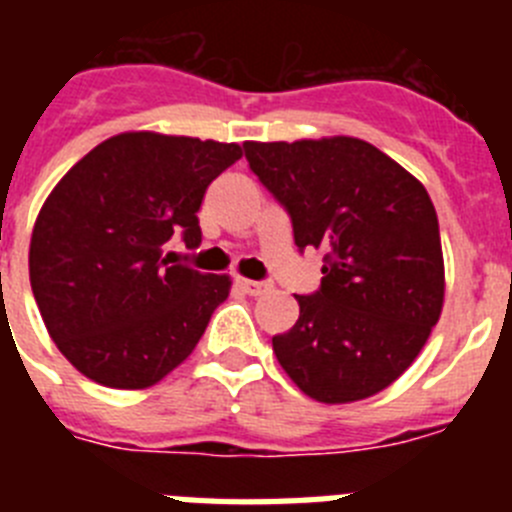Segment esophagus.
<instances>
[{"mask_svg": "<svg viewBox=\"0 0 512 512\" xmlns=\"http://www.w3.org/2000/svg\"><path fill=\"white\" fill-rule=\"evenodd\" d=\"M235 284H238V287H241L243 292L251 297H259L271 289L269 282H256V279H246V277H235Z\"/></svg>", "mask_w": 512, "mask_h": 512, "instance_id": "34e87169", "label": "esophagus"}]
</instances>
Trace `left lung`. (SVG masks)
Instances as JSON below:
<instances>
[{
	"label": "left lung",
	"instance_id": "1",
	"mask_svg": "<svg viewBox=\"0 0 512 512\" xmlns=\"http://www.w3.org/2000/svg\"><path fill=\"white\" fill-rule=\"evenodd\" d=\"M251 171L292 217L295 243L323 251L315 295L271 338L312 400L346 405L387 390L423 351L443 310V251L431 197L361 138L246 140Z\"/></svg>",
	"mask_w": 512,
	"mask_h": 512
}]
</instances>
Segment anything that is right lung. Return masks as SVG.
Listing matches in <instances>:
<instances>
[{"instance_id": "add662e5", "label": "right lung", "mask_w": 512, "mask_h": 512, "mask_svg": "<svg viewBox=\"0 0 512 512\" xmlns=\"http://www.w3.org/2000/svg\"><path fill=\"white\" fill-rule=\"evenodd\" d=\"M241 156L238 143L130 130L53 187L30 238V287L76 372L146 390L192 354L233 282L171 264L164 251L174 233L200 246L207 187Z\"/></svg>"}]
</instances>
